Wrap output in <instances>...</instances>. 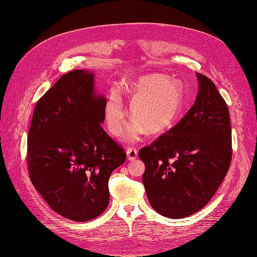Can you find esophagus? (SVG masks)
Listing matches in <instances>:
<instances>
[{"label":"esophagus","instance_id":"esophagus-1","mask_svg":"<svg viewBox=\"0 0 257 257\" xmlns=\"http://www.w3.org/2000/svg\"><path fill=\"white\" fill-rule=\"evenodd\" d=\"M126 154H127V159L130 160V161H134V160H136L137 159V157H138V152H137V150H136V148H133V147H128L127 148V150H126Z\"/></svg>","mask_w":257,"mask_h":257}]
</instances>
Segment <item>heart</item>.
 <instances>
[{
    "mask_svg": "<svg viewBox=\"0 0 257 257\" xmlns=\"http://www.w3.org/2000/svg\"><path fill=\"white\" fill-rule=\"evenodd\" d=\"M124 92L132 99L131 114L135 119L127 130L126 137L136 142L146 130L151 134L168 130L180 115L185 90L179 79L160 73H146L124 81ZM108 130L120 136L125 126L126 109L121 92L112 89L104 106Z\"/></svg>",
    "mask_w": 257,
    "mask_h": 257,
    "instance_id": "heart-1",
    "label": "heart"
}]
</instances>
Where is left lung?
I'll return each instance as SVG.
<instances>
[{
	"mask_svg": "<svg viewBox=\"0 0 257 257\" xmlns=\"http://www.w3.org/2000/svg\"><path fill=\"white\" fill-rule=\"evenodd\" d=\"M195 103L174 127L139 151L143 183L151 207L170 219L204 208L226 176L231 161L229 111L208 77L196 73Z\"/></svg>",
	"mask_w": 257,
	"mask_h": 257,
	"instance_id": "left-lung-1",
	"label": "left lung"
}]
</instances>
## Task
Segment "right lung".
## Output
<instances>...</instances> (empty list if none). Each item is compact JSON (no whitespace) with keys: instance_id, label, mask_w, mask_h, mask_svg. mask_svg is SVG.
<instances>
[{"instance_id":"1","label":"right lung","mask_w":257,"mask_h":257,"mask_svg":"<svg viewBox=\"0 0 257 257\" xmlns=\"http://www.w3.org/2000/svg\"><path fill=\"white\" fill-rule=\"evenodd\" d=\"M106 98L94 90V74L76 69L38 99L28 136L31 181L49 207L87 222L109 203L108 180L126 159L102 127Z\"/></svg>"}]
</instances>
